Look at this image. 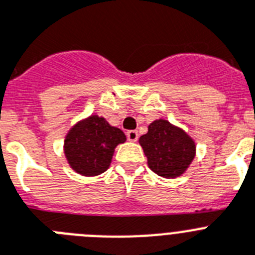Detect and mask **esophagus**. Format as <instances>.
<instances>
[{
  "instance_id": "1",
  "label": "esophagus",
  "mask_w": 255,
  "mask_h": 255,
  "mask_svg": "<svg viewBox=\"0 0 255 255\" xmlns=\"http://www.w3.org/2000/svg\"><path fill=\"white\" fill-rule=\"evenodd\" d=\"M127 138L131 142H136L138 140V132L137 131H128L127 132Z\"/></svg>"
}]
</instances>
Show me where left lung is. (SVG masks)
<instances>
[{
  "instance_id": "8db88e82",
  "label": "left lung",
  "mask_w": 255,
  "mask_h": 255,
  "mask_svg": "<svg viewBox=\"0 0 255 255\" xmlns=\"http://www.w3.org/2000/svg\"><path fill=\"white\" fill-rule=\"evenodd\" d=\"M153 172L166 179L183 175L196 155V144L187 132L164 119L149 124L138 140Z\"/></svg>"
}]
</instances>
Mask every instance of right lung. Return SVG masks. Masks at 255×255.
<instances>
[{"mask_svg":"<svg viewBox=\"0 0 255 255\" xmlns=\"http://www.w3.org/2000/svg\"><path fill=\"white\" fill-rule=\"evenodd\" d=\"M122 129L98 115L78 122L68 131L63 150L70 167L83 176H97L108 170L115 147L126 142Z\"/></svg>","mask_w":255,"mask_h":255,"instance_id":"right-lung-1","label":"right lung"}]
</instances>
